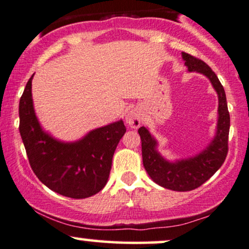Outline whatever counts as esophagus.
<instances>
[{
  "mask_svg": "<svg viewBox=\"0 0 249 249\" xmlns=\"http://www.w3.org/2000/svg\"><path fill=\"white\" fill-rule=\"evenodd\" d=\"M143 122V112L140 107L131 108L125 116V124L130 128H139Z\"/></svg>",
  "mask_w": 249,
  "mask_h": 249,
  "instance_id": "1",
  "label": "esophagus"
}]
</instances>
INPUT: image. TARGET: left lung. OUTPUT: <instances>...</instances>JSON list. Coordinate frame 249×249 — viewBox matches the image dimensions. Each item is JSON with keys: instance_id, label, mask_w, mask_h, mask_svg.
Instances as JSON below:
<instances>
[{"instance_id": "1", "label": "left lung", "mask_w": 249, "mask_h": 249, "mask_svg": "<svg viewBox=\"0 0 249 249\" xmlns=\"http://www.w3.org/2000/svg\"><path fill=\"white\" fill-rule=\"evenodd\" d=\"M182 58L189 72H198L211 81L218 94V121L215 134L209 145L199 154L188 159L168 160L157 150L156 139L148 128H139L142 142L143 166L151 179L163 188L174 191H191L210 179L223 165L229 151L230 113L226 94L211 67L194 55L182 52Z\"/></svg>"}]
</instances>
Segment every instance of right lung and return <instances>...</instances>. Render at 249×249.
<instances>
[{
	"instance_id": "1",
	"label": "right lung",
	"mask_w": 249,
	"mask_h": 249,
	"mask_svg": "<svg viewBox=\"0 0 249 249\" xmlns=\"http://www.w3.org/2000/svg\"><path fill=\"white\" fill-rule=\"evenodd\" d=\"M29 79L19 100V133L32 171L50 190L83 199L98 194L109 177L114 151L125 133L122 120L90 130L74 142H64L38 121Z\"/></svg>"
}]
</instances>
